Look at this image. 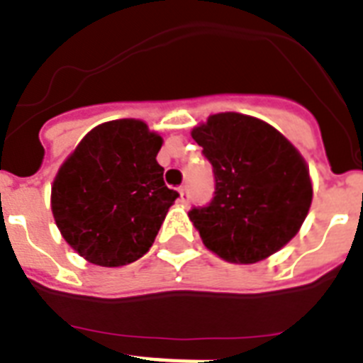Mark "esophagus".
Masks as SVG:
<instances>
[{
    "instance_id": "1",
    "label": "esophagus",
    "mask_w": 363,
    "mask_h": 363,
    "mask_svg": "<svg viewBox=\"0 0 363 363\" xmlns=\"http://www.w3.org/2000/svg\"><path fill=\"white\" fill-rule=\"evenodd\" d=\"M178 192H179V201H182V203H189L187 187H185V185H182V187L178 189Z\"/></svg>"
}]
</instances>
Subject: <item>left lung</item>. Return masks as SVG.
Listing matches in <instances>:
<instances>
[{
	"label": "left lung",
	"instance_id": "8db88e82",
	"mask_svg": "<svg viewBox=\"0 0 363 363\" xmlns=\"http://www.w3.org/2000/svg\"><path fill=\"white\" fill-rule=\"evenodd\" d=\"M214 172V196L189 218L205 247L234 264H256L280 251L309 213V169L265 121L238 112L214 114L192 130Z\"/></svg>",
	"mask_w": 363,
	"mask_h": 363
}]
</instances>
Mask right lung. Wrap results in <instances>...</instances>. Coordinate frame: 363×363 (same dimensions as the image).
<instances>
[{"mask_svg":"<svg viewBox=\"0 0 363 363\" xmlns=\"http://www.w3.org/2000/svg\"><path fill=\"white\" fill-rule=\"evenodd\" d=\"M162 138L140 120L98 125L57 171L52 214L74 251L101 267L142 258L178 192L156 162Z\"/></svg>","mask_w":363,"mask_h":363,"instance_id":"add662e5","label":"right lung"}]
</instances>
